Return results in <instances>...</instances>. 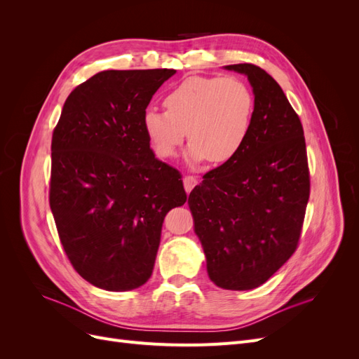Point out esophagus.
<instances>
[{"label":"esophagus","mask_w":359,"mask_h":359,"mask_svg":"<svg viewBox=\"0 0 359 359\" xmlns=\"http://www.w3.org/2000/svg\"><path fill=\"white\" fill-rule=\"evenodd\" d=\"M182 184H184V189H186V191H187V193H190V191L193 190V187L196 186V184H198V180L194 178V177L187 175V177H184V178H182Z\"/></svg>","instance_id":"34e87169"}]
</instances>
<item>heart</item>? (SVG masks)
<instances>
[{
  "instance_id": "heart-1",
  "label": "heart",
  "mask_w": 359,
  "mask_h": 359,
  "mask_svg": "<svg viewBox=\"0 0 359 359\" xmlns=\"http://www.w3.org/2000/svg\"><path fill=\"white\" fill-rule=\"evenodd\" d=\"M166 112L148 109L144 132L160 158L177 154L184 137L191 140V165L208 158L219 165L233 158L248 137L255 112V95L236 78L191 76L163 99Z\"/></svg>"
}]
</instances>
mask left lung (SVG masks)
Segmentation results:
<instances>
[{"instance_id": "obj_1", "label": "left lung", "mask_w": 359, "mask_h": 359, "mask_svg": "<svg viewBox=\"0 0 359 359\" xmlns=\"http://www.w3.org/2000/svg\"><path fill=\"white\" fill-rule=\"evenodd\" d=\"M224 69L252 85V128L240 153L191 190L189 208L212 283L250 290L295 252L310 175L302 126L280 85L253 64Z\"/></svg>"}]
</instances>
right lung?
Wrapping results in <instances>:
<instances>
[{
    "instance_id": "obj_1",
    "label": "right lung",
    "mask_w": 359,
    "mask_h": 359,
    "mask_svg": "<svg viewBox=\"0 0 359 359\" xmlns=\"http://www.w3.org/2000/svg\"><path fill=\"white\" fill-rule=\"evenodd\" d=\"M172 69L104 70L70 93L52 136L49 203L61 244L88 283L133 290L153 274L181 175L149 147L142 116Z\"/></svg>"
}]
</instances>
